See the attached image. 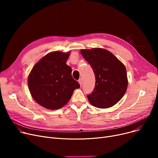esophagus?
<instances>
[{
  "instance_id": "esophagus-1",
  "label": "esophagus",
  "mask_w": 158,
  "mask_h": 158,
  "mask_svg": "<svg viewBox=\"0 0 158 158\" xmlns=\"http://www.w3.org/2000/svg\"><path fill=\"white\" fill-rule=\"evenodd\" d=\"M78 82H79V85H80V86H82V79L81 78H80V79H79Z\"/></svg>"
}]
</instances>
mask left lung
Listing matches in <instances>:
<instances>
[{
  "instance_id": "1",
  "label": "left lung",
  "mask_w": 158,
  "mask_h": 158,
  "mask_svg": "<svg viewBox=\"0 0 158 158\" xmlns=\"http://www.w3.org/2000/svg\"><path fill=\"white\" fill-rule=\"evenodd\" d=\"M81 53L92 66L95 86L87 95L90 104L98 108H107L117 104L125 94L128 85L126 69L106 49H82Z\"/></svg>"
}]
</instances>
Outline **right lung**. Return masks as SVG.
<instances>
[{"label": "right lung", "instance_id": "obj_1", "mask_svg": "<svg viewBox=\"0 0 158 158\" xmlns=\"http://www.w3.org/2000/svg\"><path fill=\"white\" fill-rule=\"evenodd\" d=\"M70 52L55 51L43 57L28 77V86L34 100L48 110H58L67 103L79 82L66 64Z\"/></svg>", "mask_w": 158, "mask_h": 158}]
</instances>
